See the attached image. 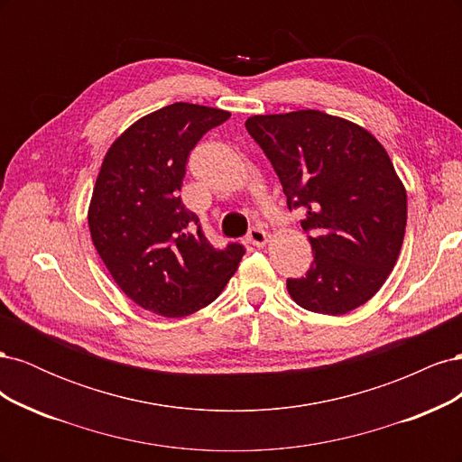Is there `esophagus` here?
Here are the masks:
<instances>
[{
    "instance_id": "1",
    "label": "esophagus",
    "mask_w": 462,
    "mask_h": 462,
    "mask_svg": "<svg viewBox=\"0 0 462 462\" xmlns=\"http://www.w3.org/2000/svg\"><path fill=\"white\" fill-rule=\"evenodd\" d=\"M246 241L254 246H263L268 243V233H265L262 227H253L246 235Z\"/></svg>"
}]
</instances>
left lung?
Returning a JSON list of instances; mask_svg holds the SVG:
<instances>
[{"label": "left lung", "mask_w": 462, "mask_h": 462, "mask_svg": "<svg viewBox=\"0 0 462 462\" xmlns=\"http://www.w3.org/2000/svg\"><path fill=\"white\" fill-rule=\"evenodd\" d=\"M245 127L299 209L314 262L287 279L302 309L341 316L368 302L393 270L407 227V192L385 148L358 125L318 109L254 116Z\"/></svg>", "instance_id": "obj_1"}]
</instances>
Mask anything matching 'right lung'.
I'll list each match as a JSON object with an SVG mask.
<instances>
[{
    "label": "right lung",
    "instance_id": "right-lung-1",
    "mask_svg": "<svg viewBox=\"0 0 462 462\" xmlns=\"http://www.w3.org/2000/svg\"><path fill=\"white\" fill-rule=\"evenodd\" d=\"M231 117L177 102L138 119L107 150L96 179L88 227L97 254L133 302L183 318L217 299L245 246L214 248L180 200L190 150Z\"/></svg>",
    "mask_w": 462,
    "mask_h": 462
}]
</instances>
